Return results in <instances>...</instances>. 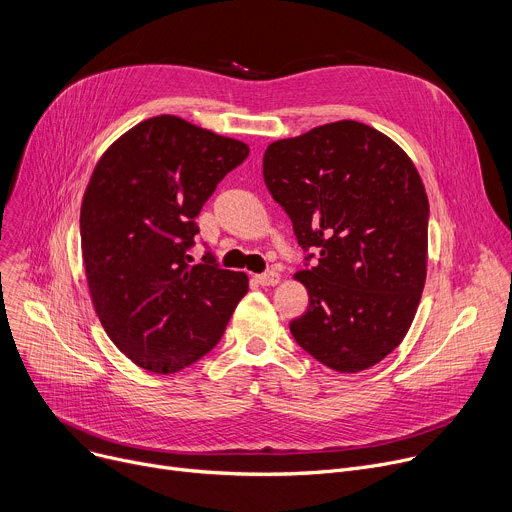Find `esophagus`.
<instances>
[{"label": "esophagus", "instance_id": "1", "mask_svg": "<svg viewBox=\"0 0 512 512\" xmlns=\"http://www.w3.org/2000/svg\"><path fill=\"white\" fill-rule=\"evenodd\" d=\"M256 281H258L262 287H274V285H279V281H281V274H279V272H274V270H268V272L258 274Z\"/></svg>", "mask_w": 512, "mask_h": 512}]
</instances>
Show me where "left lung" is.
Masks as SVG:
<instances>
[{
    "label": "left lung",
    "instance_id": "left-lung-1",
    "mask_svg": "<svg viewBox=\"0 0 512 512\" xmlns=\"http://www.w3.org/2000/svg\"><path fill=\"white\" fill-rule=\"evenodd\" d=\"M262 174L299 246L319 252L295 274L309 307L293 338L340 373L377 365L404 340L426 281L428 199L412 160L377 129L338 121L270 143Z\"/></svg>",
    "mask_w": 512,
    "mask_h": 512
}]
</instances>
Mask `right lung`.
<instances>
[{"mask_svg": "<svg viewBox=\"0 0 512 512\" xmlns=\"http://www.w3.org/2000/svg\"><path fill=\"white\" fill-rule=\"evenodd\" d=\"M248 153L162 114L116 139L94 168L80 215L90 295L110 340L151 373L203 359L248 293L244 272L219 268L211 252L203 264L188 254L194 217Z\"/></svg>", "mask_w": 512, "mask_h": 512, "instance_id": "obj_1", "label": "right lung"}]
</instances>
